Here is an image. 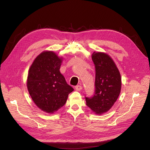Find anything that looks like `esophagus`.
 <instances>
[{"mask_svg":"<svg viewBox=\"0 0 150 150\" xmlns=\"http://www.w3.org/2000/svg\"><path fill=\"white\" fill-rule=\"evenodd\" d=\"M75 89H76V91H81V90L82 89L81 86H80V85H77V86H75Z\"/></svg>","mask_w":150,"mask_h":150,"instance_id":"34e87169","label":"esophagus"}]
</instances>
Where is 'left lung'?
Returning a JSON list of instances; mask_svg holds the SVG:
<instances>
[{"label": "left lung", "instance_id": "8db88e82", "mask_svg": "<svg viewBox=\"0 0 150 150\" xmlns=\"http://www.w3.org/2000/svg\"><path fill=\"white\" fill-rule=\"evenodd\" d=\"M92 59L96 68V89L92 97H85L86 105L93 112L102 114L112 108L120 95L121 76L108 54L94 52Z\"/></svg>", "mask_w": 150, "mask_h": 150}]
</instances>
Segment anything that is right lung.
<instances>
[{
    "mask_svg": "<svg viewBox=\"0 0 150 150\" xmlns=\"http://www.w3.org/2000/svg\"><path fill=\"white\" fill-rule=\"evenodd\" d=\"M62 58L52 51L39 54L31 64L27 86L36 105L43 111L53 113L64 106L74 89L59 72Z\"/></svg>",
    "mask_w": 150,
    "mask_h": 150,
    "instance_id": "right-lung-1",
    "label": "right lung"
}]
</instances>
